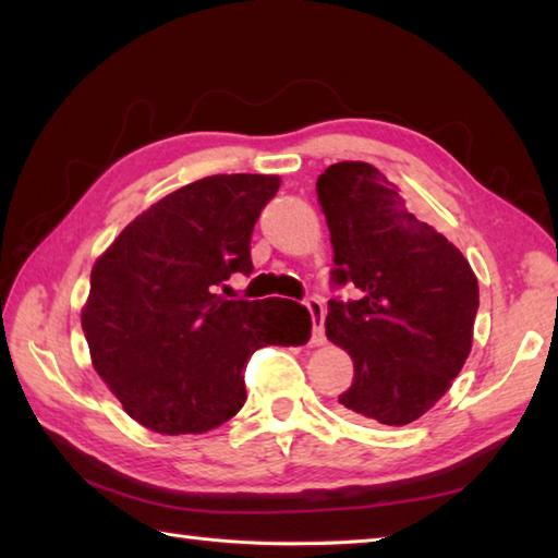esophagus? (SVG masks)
Returning a JSON list of instances; mask_svg holds the SVG:
<instances>
[{
    "label": "esophagus",
    "instance_id": "esophagus-1",
    "mask_svg": "<svg viewBox=\"0 0 558 558\" xmlns=\"http://www.w3.org/2000/svg\"><path fill=\"white\" fill-rule=\"evenodd\" d=\"M304 304H307L310 316H312V343L322 345L326 341V336H324V304H322L319 298H307V300H304Z\"/></svg>",
    "mask_w": 558,
    "mask_h": 558
}]
</instances>
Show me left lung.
<instances>
[{
    "label": "left lung",
    "mask_w": 558,
    "mask_h": 558,
    "mask_svg": "<svg viewBox=\"0 0 558 558\" xmlns=\"http://www.w3.org/2000/svg\"><path fill=\"white\" fill-rule=\"evenodd\" d=\"M316 198L333 246L326 336L353 357L338 403L357 416L407 425L460 375L478 312L476 276L462 251L407 210L385 173L365 161L331 163Z\"/></svg>",
    "instance_id": "8db88e82"
}]
</instances>
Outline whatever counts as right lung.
I'll return each instance as SVG.
<instances>
[{
  "label": "right lung",
  "mask_w": 558,
  "mask_h": 558,
  "mask_svg": "<svg viewBox=\"0 0 558 558\" xmlns=\"http://www.w3.org/2000/svg\"><path fill=\"white\" fill-rule=\"evenodd\" d=\"M278 177L217 173L169 193L92 268L82 329L96 373L130 418L163 435L205 433L244 407V369L264 345H302L300 302L225 300L248 276L251 232Z\"/></svg>",
  "instance_id": "right-lung-1"
}]
</instances>
